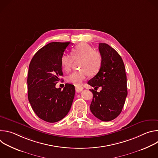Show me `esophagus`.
Returning a JSON list of instances; mask_svg holds the SVG:
<instances>
[{
	"instance_id": "obj_1",
	"label": "esophagus",
	"mask_w": 158,
	"mask_h": 158,
	"mask_svg": "<svg viewBox=\"0 0 158 158\" xmlns=\"http://www.w3.org/2000/svg\"><path fill=\"white\" fill-rule=\"evenodd\" d=\"M83 90V87H79V86H76V91L77 93H79L81 91H82Z\"/></svg>"
}]
</instances>
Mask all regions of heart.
<instances>
[{"mask_svg":"<svg viewBox=\"0 0 158 158\" xmlns=\"http://www.w3.org/2000/svg\"><path fill=\"white\" fill-rule=\"evenodd\" d=\"M71 55L63 54L60 62L64 71H70L74 62L77 63L78 68L81 70L74 71L67 77V81L76 86H80L89 75H96L100 71L102 64L101 54L95 49L85 43L78 44L71 49Z\"/></svg>","mask_w":158,"mask_h":158,"instance_id":"heart-1","label":"heart"}]
</instances>
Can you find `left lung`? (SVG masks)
Wrapping results in <instances>:
<instances>
[{
	"instance_id": "left-lung-1",
	"label": "left lung",
	"mask_w": 158,
	"mask_h": 158,
	"mask_svg": "<svg viewBox=\"0 0 158 158\" xmlns=\"http://www.w3.org/2000/svg\"><path fill=\"white\" fill-rule=\"evenodd\" d=\"M102 64L99 73L87 82L94 87L90 89L93 99L90 109L95 117L102 121H110L121 112L127 95L125 66L120 55L105 43L99 44ZM101 86L99 93L96 91Z\"/></svg>"
}]
</instances>
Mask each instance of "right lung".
Returning <instances> with one entry per match:
<instances>
[{
	"label": "right lung",
	"mask_w": 158,
	"mask_h": 158,
	"mask_svg": "<svg viewBox=\"0 0 158 158\" xmlns=\"http://www.w3.org/2000/svg\"><path fill=\"white\" fill-rule=\"evenodd\" d=\"M70 42H51L32 59L27 77L28 99L36 115L48 123L62 119L68 113L75 95L74 85L65 84L63 90L56 85L63 75L61 56Z\"/></svg>",
	"instance_id": "1"
}]
</instances>
